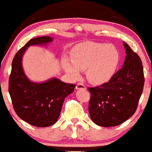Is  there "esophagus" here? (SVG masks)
<instances>
[{"label":"esophagus","instance_id":"esophagus-1","mask_svg":"<svg viewBox=\"0 0 152 152\" xmlns=\"http://www.w3.org/2000/svg\"><path fill=\"white\" fill-rule=\"evenodd\" d=\"M76 89H86V86L81 83H78L76 85Z\"/></svg>","mask_w":152,"mask_h":152}]
</instances>
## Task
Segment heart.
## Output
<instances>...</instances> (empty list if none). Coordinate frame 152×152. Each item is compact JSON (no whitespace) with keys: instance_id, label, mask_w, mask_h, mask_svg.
Instances as JSON below:
<instances>
[{"instance_id":"obj_1","label":"heart","mask_w":152,"mask_h":152,"mask_svg":"<svg viewBox=\"0 0 152 152\" xmlns=\"http://www.w3.org/2000/svg\"><path fill=\"white\" fill-rule=\"evenodd\" d=\"M118 60L119 53L115 46L88 42L76 46L72 50V62L64 60L63 66L73 78H78L80 70L86 69L89 81L100 85L111 78Z\"/></svg>"}]
</instances>
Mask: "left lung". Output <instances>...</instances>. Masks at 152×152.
I'll use <instances>...</instances> for the list:
<instances>
[{
  "label": "left lung",
  "mask_w": 152,
  "mask_h": 152,
  "mask_svg": "<svg viewBox=\"0 0 152 152\" xmlns=\"http://www.w3.org/2000/svg\"><path fill=\"white\" fill-rule=\"evenodd\" d=\"M123 45L127 55L122 69L107 83L88 88L89 115L99 126H117L128 120L135 113L143 90L141 59L127 43L123 42Z\"/></svg>",
  "instance_id": "8db88e82"
}]
</instances>
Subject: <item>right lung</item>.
Segmentation results:
<instances>
[{"instance_id": "obj_1", "label": "right lung", "mask_w": 152, "mask_h": 152, "mask_svg": "<svg viewBox=\"0 0 152 152\" xmlns=\"http://www.w3.org/2000/svg\"><path fill=\"white\" fill-rule=\"evenodd\" d=\"M53 38L30 39L16 53L9 79V92L15 113L24 122L37 127H48L57 122L65 99L75 90V84L52 77L37 83L27 78L22 67V57L31 45H46Z\"/></svg>"}]
</instances>
